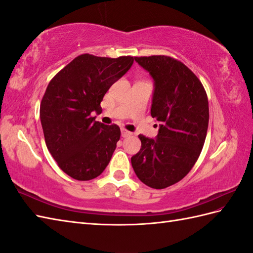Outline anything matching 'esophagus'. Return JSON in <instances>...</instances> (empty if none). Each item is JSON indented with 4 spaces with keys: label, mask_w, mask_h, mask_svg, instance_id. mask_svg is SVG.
I'll use <instances>...</instances> for the list:
<instances>
[{
    "label": "esophagus",
    "mask_w": 253,
    "mask_h": 253,
    "mask_svg": "<svg viewBox=\"0 0 253 253\" xmlns=\"http://www.w3.org/2000/svg\"><path fill=\"white\" fill-rule=\"evenodd\" d=\"M121 132H122V137H129V136H131L132 133L130 132V131H128V130H126V129H124V128H122L121 129Z\"/></svg>",
    "instance_id": "esophagus-1"
}]
</instances>
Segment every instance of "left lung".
<instances>
[{
	"label": "left lung",
	"instance_id": "obj_1",
	"mask_svg": "<svg viewBox=\"0 0 253 253\" xmlns=\"http://www.w3.org/2000/svg\"><path fill=\"white\" fill-rule=\"evenodd\" d=\"M135 61L154 82L151 115L160 124L155 139L138 136L141 149L131 165L144 185L163 189L184 178L201 153L209 125L208 96L196 75L173 57Z\"/></svg>",
	"mask_w": 253,
	"mask_h": 253
}]
</instances>
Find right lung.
I'll list each match as a JSON object with an SVG mask.
<instances>
[{
    "label": "right lung",
    "mask_w": 253,
    "mask_h": 253,
    "mask_svg": "<svg viewBox=\"0 0 253 253\" xmlns=\"http://www.w3.org/2000/svg\"><path fill=\"white\" fill-rule=\"evenodd\" d=\"M132 56L82 54L47 84L40 105L45 143L60 169L72 178L90 180L110 163L121 129L95 122L111 85L129 71Z\"/></svg>",
    "instance_id": "add662e5"
}]
</instances>
